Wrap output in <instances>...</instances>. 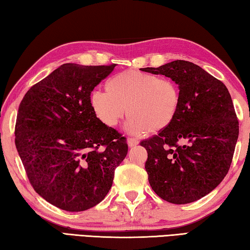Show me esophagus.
Wrapping results in <instances>:
<instances>
[{"label": "esophagus", "mask_w": 250, "mask_h": 250, "mask_svg": "<svg viewBox=\"0 0 250 250\" xmlns=\"http://www.w3.org/2000/svg\"><path fill=\"white\" fill-rule=\"evenodd\" d=\"M126 142H128V146L130 147H132V146H135L139 145V141L137 140V139H133V138H128V140H126Z\"/></svg>", "instance_id": "esophagus-1"}]
</instances>
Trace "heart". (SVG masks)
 <instances>
[{"label":"heart","instance_id":"b5f03b06","mask_svg":"<svg viewBox=\"0 0 250 250\" xmlns=\"http://www.w3.org/2000/svg\"><path fill=\"white\" fill-rule=\"evenodd\" d=\"M105 90L94 91L89 103L95 116L108 126H115L126 113L125 129L131 134L160 131L170 125L180 110L176 84L158 75L129 69L110 78Z\"/></svg>","mask_w":250,"mask_h":250}]
</instances>
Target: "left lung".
<instances>
[{"label":"left lung","instance_id":"1","mask_svg":"<svg viewBox=\"0 0 250 250\" xmlns=\"http://www.w3.org/2000/svg\"><path fill=\"white\" fill-rule=\"evenodd\" d=\"M142 71L171 78L181 97L174 121L140 143L147 152L149 183L168 203L195 202L213 191L230 167L239 133L231 97L221 80L191 62Z\"/></svg>","mask_w":250,"mask_h":250}]
</instances>
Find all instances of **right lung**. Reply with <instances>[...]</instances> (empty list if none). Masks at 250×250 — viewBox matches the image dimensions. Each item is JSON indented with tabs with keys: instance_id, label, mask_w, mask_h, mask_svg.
I'll return each instance as SVG.
<instances>
[{
	"instance_id": "add662e5",
	"label": "right lung",
	"mask_w": 250,
	"mask_h": 250,
	"mask_svg": "<svg viewBox=\"0 0 250 250\" xmlns=\"http://www.w3.org/2000/svg\"><path fill=\"white\" fill-rule=\"evenodd\" d=\"M115 67L64 64L31 87L20 104L15 146L29 183L61 209L99 204L128 153L125 138L104 125L89 103L91 91Z\"/></svg>"
}]
</instances>
